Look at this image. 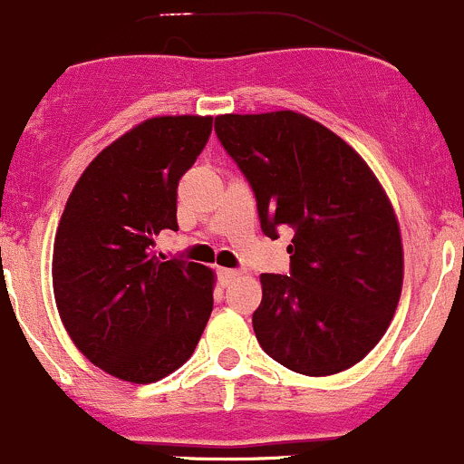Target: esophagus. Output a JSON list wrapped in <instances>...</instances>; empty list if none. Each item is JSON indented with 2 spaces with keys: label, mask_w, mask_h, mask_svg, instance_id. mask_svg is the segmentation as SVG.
<instances>
[{
  "label": "esophagus",
  "mask_w": 464,
  "mask_h": 464,
  "mask_svg": "<svg viewBox=\"0 0 464 464\" xmlns=\"http://www.w3.org/2000/svg\"><path fill=\"white\" fill-rule=\"evenodd\" d=\"M237 275H238L237 270H232V268H218V277H221L223 286H226V284H230Z\"/></svg>",
  "instance_id": "1"
}]
</instances>
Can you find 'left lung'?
<instances>
[{"label": "left lung", "mask_w": 464, "mask_h": 464, "mask_svg": "<svg viewBox=\"0 0 464 464\" xmlns=\"http://www.w3.org/2000/svg\"><path fill=\"white\" fill-rule=\"evenodd\" d=\"M214 130L252 187L261 232H293L288 275L259 277L256 341L306 377L352 368L382 341L401 295L386 191L350 144L304 114H221Z\"/></svg>", "instance_id": "left-lung-1"}]
</instances>
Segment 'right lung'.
<instances>
[{"label":"right lung","instance_id":"obj_1","mask_svg":"<svg viewBox=\"0 0 464 464\" xmlns=\"http://www.w3.org/2000/svg\"><path fill=\"white\" fill-rule=\"evenodd\" d=\"M209 135L212 117L146 119L92 160L58 223V314L78 350L123 382L180 368L212 314V270L153 250L178 230V182Z\"/></svg>","mask_w":464,"mask_h":464}]
</instances>
